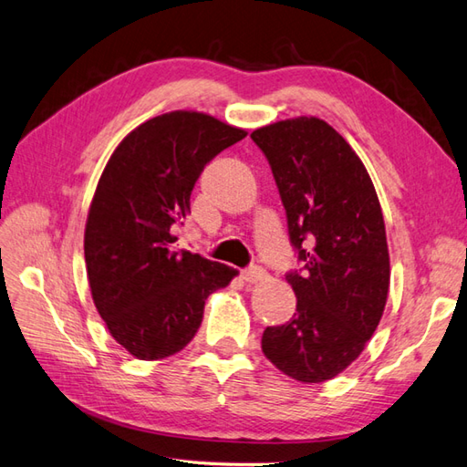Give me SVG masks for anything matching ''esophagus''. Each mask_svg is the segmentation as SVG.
<instances>
[{
	"mask_svg": "<svg viewBox=\"0 0 467 467\" xmlns=\"http://www.w3.org/2000/svg\"><path fill=\"white\" fill-rule=\"evenodd\" d=\"M241 278L248 284H258V282L266 278V270L260 268V266H250V268L241 272Z\"/></svg>",
	"mask_w": 467,
	"mask_h": 467,
	"instance_id": "esophagus-1",
	"label": "esophagus"
}]
</instances>
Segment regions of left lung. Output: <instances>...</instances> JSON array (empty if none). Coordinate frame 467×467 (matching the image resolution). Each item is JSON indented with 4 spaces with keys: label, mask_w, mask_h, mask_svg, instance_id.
I'll return each mask as SVG.
<instances>
[{
    "label": "left lung",
    "mask_w": 467,
    "mask_h": 467,
    "mask_svg": "<svg viewBox=\"0 0 467 467\" xmlns=\"http://www.w3.org/2000/svg\"><path fill=\"white\" fill-rule=\"evenodd\" d=\"M250 138L265 151L304 270L285 280L296 314L262 333V351L284 375L324 382L363 353L385 312L390 262L385 221L363 161L316 116L282 119Z\"/></svg>",
    "instance_id": "8db88e82"
}]
</instances>
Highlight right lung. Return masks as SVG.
Wrapping results in <instances>:
<instances>
[{"label":"right lung","mask_w":467,"mask_h":467,"mask_svg":"<svg viewBox=\"0 0 467 467\" xmlns=\"http://www.w3.org/2000/svg\"><path fill=\"white\" fill-rule=\"evenodd\" d=\"M243 128L193 110L155 116L118 143L99 179L85 229L94 306L110 336L141 361L182 351L205 300L238 270L177 250L171 224L191 213V191ZM183 224V223H182Z\"/></svg>","instance_id":"obj_1"}]
</instances>
